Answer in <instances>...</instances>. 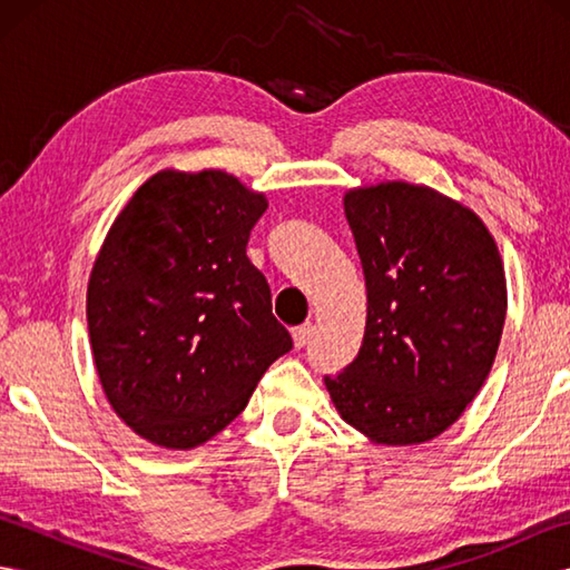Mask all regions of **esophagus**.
Wrapping results in <instances>:
<instances>
[{"instance_id":"34e87169","label":"esophagus","mask_w":570,"mask_h":570,"mask_svg":"<svg viewBox=\"0 0 570 570\" xmlns=\"http://www.w3.org/2000/svg\"><path fill=\"white\" fill-rule=\"evenodd\" d=\"M294 345L296 347H304L308 341H311V335H313V325L311 323H304V325H298V328H294Z\"/></svg>"}]
</instances>
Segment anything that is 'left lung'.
Listing matches in <instances>:
<instances>
[{
    "label": "left lung",
    "mask_w": 570,
    "mask_h": 570,
    "mask_svg": "<svg viewBox=\"0 0 570 570\" xmlns=\"http://www.w3.org/2000/svg\"><path fill=\"white\" fill-rule=\"evenodd\" d=\"M345 217L367 286L357 357L325 377L337 414L382 445H419L485 384L507 316V278L485 223L406 180L350 188Z\"/></svg>",
    "instance_id": "left-lung-1"
}]
</instances>
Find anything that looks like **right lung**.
Returning <instances> with one entry per match:
<instances>
[{
  "instance_id": "right-lung-1",
  "label": "right lung",
  "mask_w": 570,
  "mask_h": 570,
  "mask_svg": "<svg viewBox=\"0 0 570 570\" xmlns=\"http://www.w3.org/2000/svg\"><path fill=\"white\" fill-rule=\"evenodd\" d=\"M266 205L220 168H164L102 242L88 282L95 370L115 414L154 445L210 441L294 347L247 257Z\"/></svg>"
}]
</instances>
